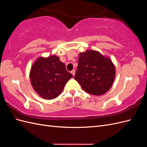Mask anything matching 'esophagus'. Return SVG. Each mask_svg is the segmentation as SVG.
<instances>
[{
	"instance_id": "esophagus-1",
	"label": "esophagus",
	"mask_w": 147,
	"mask_h": 147,
	"mask_svg": "<svg viewBox=\"0 0 147 147\" xmlns=\"http://www.w3.org/2000/svg\"><path fill=\"white\" fill-rule=\"evenodd\" d=\"M71 74H72L74 76L75 75V70H72L71 71Z\"/></svg>"
}]
</instances>
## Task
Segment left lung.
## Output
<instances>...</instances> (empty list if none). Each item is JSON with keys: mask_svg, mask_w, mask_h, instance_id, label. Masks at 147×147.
<instances>
[{"mask_svg": "<svg viewBox=\"0 0 147 147\" xmlns=\"http://www.w3.org/2000/svg\"><path fill=\"white\" fill-rule=\"evenodd\" d=\"M115 74V65L109 57L96 50H87L78 55V64L74 79L83 90L99 96L110 90Z\"/></svg>", "mask_w": 147, "mask_h": 147, "instance_id": "8db88e82", "label": "left lung"}]
</instances>
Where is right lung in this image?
Segmentation results:
<instances>
[{"mask_svg": "<svg viewBox=\"0 0 147 147\" xmlns=\"http://www.w3.org/2000/svg\"><path fill=\"white\" fill-rule=\"evenodd\" d=\"M29 77L35 91L42 98L50 100L61 94L73 75L58 56L51 55L38 57L31 67Z\"/></svg>", "mask_w": 147, "mask_h": 147, "instance_id": "right-lung-1", "label": "right lung"}]
</instances>
